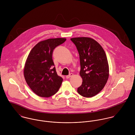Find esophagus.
Here are the masks:
<instances>
[{"instance_id":"34e87169","label":"esophagus","mask_w":135,"mask_h":135,"mask_svg":"<svg viewBox=\"0 0 135 135\" xmlns=\"http://www.w3.org/2000/svg\"><path fill=\"white\" fill-rule=\"evenodd\" d=\"M73 76V73H71L70 75H67V76H66V78L68 79V78H70V77H72V76Z\"/></svg>"}]
</instances>
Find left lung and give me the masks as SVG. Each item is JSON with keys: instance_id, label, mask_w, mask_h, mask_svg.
<instances>
[{"instance_id": "obj_1", "label": "left lung", "mask_w": 135, "mask_h": 135, "mask_svg": "<svg viewBox=\"0 0 135 135\" xmlns=\"http://www.w3.org/2000/svg\"><path fill=\"white\" fill-rule=\"evenodd\" d=\"M75 45L80 59V75L81 85L77 88L82 96H95L105 85L109 75V64L106 54L101 45L89 37L71 38Z\"/></svg>"}]
</instances>
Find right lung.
I'll return each mask as SVG.
<instances>
[{
  "instance_id": "obj_1",
  "label": "right lung",
  "mask_w": 135,
  "mask_h": 135,
  "mask_svg": "<svg viewBox=\"0 0 135 135\" xmlns=\"http://www.w3.org/2000/svg\"><path fill=\"white\" fill-rule=\"evenodd\" d=\"M65 40V38H57L40 41L27 57L24 76L30 88L38 96H52L57 93L61 85L63 78L57 73L52 52Z\"/></svg>"
}]
</instances>
